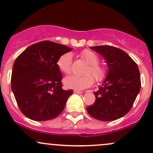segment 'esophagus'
Listing matches in <instances>:
<instances>
[{"label": "esophagus", "mask_w": 153, "mask_h": 153, "mask_svg": "<svg viewBox=\"0 0 153 153\" xmlns=\"http://www.w3.org/2000/svg\"><path fill=\"white\" fill-rule=\"evenodd\" d=\"M74 93L75 94H82V91H79V90H74Z\"/></svg>", "instance_id": "obj_1"}]
</instances>
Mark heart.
Returning a JSON list of instances; mask_svg holds the SVG:
<instances>
[{
	"label": "heart",
	"mask_w": 153,
	"mask_h": 153,
	"mask_svg": "<svg viewBox=\"0 0 153 153\" xmlns=\"http://www.w3.org/2000/svg\"><path fill=\"white\" fill-rule=\"evenodd\" d=\"M81 57L89 64L85 71L87 74L84 75H71L64 79V83L69 88L82 90L87 88L94 84L95 78L97 82H101L106 78L107 75L106 68L100 65L98 55L93 51L85 50L80 53ZM73 54L71 52L63 54L59 57L57 65L59 71L65 74H70L72 72Z\"/></svg>",
	"instance_id": "obj_1"
}]
</instances>
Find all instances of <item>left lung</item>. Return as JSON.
I'll return each mask as SVG.
<instances>
[{
  "mask_svg": "<svg viewBox=\"0 0 153 153\" xmlns=\"http://www.w3.org/2000/svg\"><path fill=\"white\" fill-rule=\"evenodd\" d=\"M106 60L108 73L96 101L86 108L88 113L100 121L117 120L126 115L140 91V73L137 63L124 51L103 45L91 47Z\"/></svg>",
  "mask_w": 153,
  "mask_h": 153,
  "instance_id": "8db88e82",
  "label": "left lung"
}]
</instances>
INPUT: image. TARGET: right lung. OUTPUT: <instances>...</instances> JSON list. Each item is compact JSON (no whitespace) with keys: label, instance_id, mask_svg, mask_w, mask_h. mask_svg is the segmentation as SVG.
I'll return each instance as SVG.
<instances>
[{"label":"right lung","instance_id":"1","mask_svg":"<svg viewBox=\"0 0 153 153\" xmlns=\"http://www.w3.org/2000/svg\"><path fill=\"white\" fill-rule=\"evenodd\" d=\"M73 49L50 41L35 43L16 59L11 90L21 111L34 121L54 119L64 110L73 90H63L57 62Z\"/></svg>","mask_w":153,"mask_h":153}]
</instances>
